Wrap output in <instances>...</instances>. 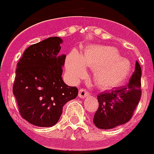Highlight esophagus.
<instances>
[{
  "label": "esophagus",
  "mask_w": 154,
  "mask_h": 154,
  "mask_svg": "<svg viewBox=\"0 0 154 154\" xmlns=\"http://www.w3.org/2000/svg\"><path fill=\"white\" fill-rule=\"evenodd\" d=\"M89 95V92L87 91L86 89H81L79 90V93H78V97L80 98H85L86 97H88Z\"/></svg>",
  "instance_id": "obj_1"
}]
</instances>
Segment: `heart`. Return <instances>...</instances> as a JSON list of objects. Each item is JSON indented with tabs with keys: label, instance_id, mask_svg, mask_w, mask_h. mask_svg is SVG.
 Listing matches in <instances>:
<instances>
[{
	"label": "heart",
	"instance_id": "b5f03b06",
	"mask_svg": "<svg viewBox=\"0 0 154 154\" xmlns=\"http://www.w3.org/2000/svg\"><path fill=\"white\" fill-rule=\"evenodd\" d=\"M94 69V81L102 89H112L122 85L131 73V64L122 57L114 47L89 45L80 55L76 50L68 54L65 67L73 81L86 76V67Z\"/></svg>",
	"mask_w": 154,
	"mask_h": 154
}]
</instances>
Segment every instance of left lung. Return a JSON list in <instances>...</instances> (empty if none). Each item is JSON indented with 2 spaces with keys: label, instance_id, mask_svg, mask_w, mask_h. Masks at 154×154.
<instances>
[{
  "label": "left lung",
  "instance_id": "1",
  "mask_svg": "<svg viewBox=\"0 0 154 154\" xmlns=\"http://www.w3.org/2000/svg\"><path fill=\"white\" fill-rule=\"evenodd\" d=\"M141 66L137 61L128 85L97 95L99 107L94 117L97 128L113 129L129 122L141 99Z\"/></svg>",
  "mask_w": 154,
  "mask_h": 154
}]
</instances>
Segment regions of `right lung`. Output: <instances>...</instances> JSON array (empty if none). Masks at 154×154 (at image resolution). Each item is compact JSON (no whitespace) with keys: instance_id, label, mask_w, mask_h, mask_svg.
Instances as JSON below:
<instances>
[{"instance_id":"add662e5","label":"right lung","mask_w":154,"mask_h":154,"mask_svg":"<svg viewBox=\"0 0 154 154\" xmlns=\"http://www.w3.org/2000/svg\"><path fill=\"white\" fill-rule=\"evenodd\" d=\"M60 37H49L25 49L17 65L13 92L21 117L39 127L57 123L65 104L77 97V87L63 82L65 55H58Z\"/></svg>"}]
</instances>
